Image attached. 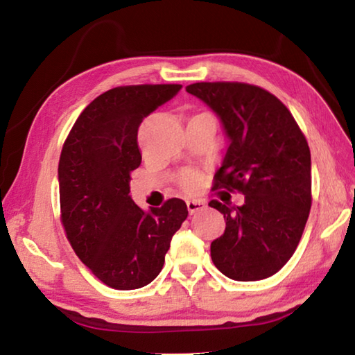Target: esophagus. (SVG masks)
Masks as SVG:
<instances>
[{"label": "esophagus", "instance_id": "1", "mask_svg": "<svg viewBox=\"0 0 355 355\" xmlns=\"http://www.w3.org/2000/svg\"><path fill=\"white\" fill-rule=\"evenodd\" d=\"M186 207H188V211L191 214H194L197 211H202V209L205 208L207 205H205V202H203V200L192 199V200H186Z\"/></svg>", "mask_w": 355, "mask_h": 355}]
</instances>
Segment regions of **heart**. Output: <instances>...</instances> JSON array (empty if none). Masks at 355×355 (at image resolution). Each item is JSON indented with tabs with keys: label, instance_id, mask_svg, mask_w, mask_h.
Segmentation results:
<instances>
[{
	"label": "heart",
	"instance_id": "1",
	"mask_svg": "<svg viewBox=\"0 0 355 355\" xmlns=\"http://www.w3.org/2000/svg\"><path fill=\"white\" fill-rule=\"evenodd\" d=\"M182 184L184 186L188 191H192L197 188V184H199V175H197L196 172H188L184 173L183 178H182Z\"/></svg>",
	"mask_w": 355,
	"mask_h": 355
}]
</instances>
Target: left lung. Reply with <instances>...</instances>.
<instances>
[{
	"label": "left lung",
	"mask_w": 355,
	"mask_h": 355,
	"mask_svg": "<svg viewBox=\"0 0 355 355\" xmlns=\"http://www.w3.org/2000/svg\"><path fill=\"white\" fill-rule=\"evenodd\" d=\"M186 92L218 116L228 139L214 186L244 194L241 207L209 202L225 219L224 235L211 243L214 266L238 282L271 277L294 254L309 219V144L288 107L261 87L196 83Z\"/></svg>",
	"instance_id": "8db88e82"
}]
</instances>
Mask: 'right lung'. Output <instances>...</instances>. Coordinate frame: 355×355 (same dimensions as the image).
Wrapping results in <instances>:
<instances>
[{"instance_id":"right-lung-1","label":"right lung","mask_w":355,"mask_h":355,"mask_svg":"<svg viewBox=\"0 0 355 355\" xmlns=\"http://www.w3.org/2000/svg\"><path fill=\"white\" fill-rule=\"evenodd\" d=\"M180 89V84L114 87L84 107L62 147L58 180L65 233L80 260L116 290L148 285L188 218L182 199L144 211L130 196V172L142 159L137 128Z\"/></svg>"}]
</instances>
